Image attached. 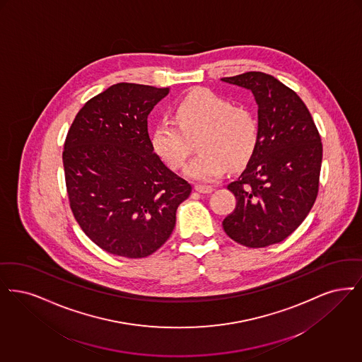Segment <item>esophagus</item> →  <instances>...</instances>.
<instances>
[{"label":"esophagus","instance_id":"esophagus-1","mask_svg":"<svg viewBox=\"0 0 362 362\" xmlns=\"http://www.w3.org/2000/svg\"><path fill=\"white\" fill-rule=\"evenodd\" d=\"M194 189H196L197 192H200V193H211V192L214 190V188L209 187V185H200V184L194 185Z\"/></svg>","mask_w":362,"mask_h":362}]
</instances>
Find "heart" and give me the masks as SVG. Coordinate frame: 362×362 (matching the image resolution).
<instances>
[{
  "label": "heart",
  "instance_id": "obj_1",
  "mask_svg": "<svg viewBox=\"0 0 362 362\" xmlns=\"http://www.w3.org/2000/svg\"><path fill=\"white\" fill-rule=\"evenodd\" d=\"M174 122H159L151 143L172 169H180L197 141V154L185 168V175L197 181H214L233 163H246L258 143V123L252 112L208 89H197L174 107Z\"/></svg>",
  "mask_w": 362,
  "mask_h": 362
}]
</instances>
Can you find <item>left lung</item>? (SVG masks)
I'll list each match as a JSON object with an SVG mask.
<instances>
[{
	"label": "left lung",
	"instance_id": "1",
	"mask_svg": "<svg viewBox=\"0 0 362 362\" xmlns=\"http://www.w3.org/2000/svg\"><path fill=\"white\" fill-rule=\"evenodd\" d=\"M223 82L252 92L258 105V143L239 178L227 188L235 209L226 234L247 247H267L291 235L314 205L323 147L313 116L279 79L249 71Z\"/></svg>",
	"mask_w": 362,
	"mask_h": 362
}]
</instances>
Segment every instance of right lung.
<instances>
[{
	"label": "right lung",
	"instance_id": "add662e5",
	"mask_svg": "<svg viewBox=\"0 0 362 362\" xmlns=\"http://www.w3.org/2000/svg\"><path fill=\"white\" fill-rule=\"evenodd\" d=\"M169 88L120 82L77 113L63 150L69 202L103 250L147 257L169 239L192 187L154 153L147 116Z\"/></svg>",
	"mask_w": 362,
	"mask_h": 362
}]
</instances>
